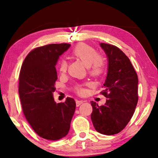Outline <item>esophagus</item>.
I'll list each match as a JSON object with an SVG mask.
<instances>
[{"label": "esophagus", "mask_w": 158, "mask_h": 158, "mask_svg": "<svg viewBox=\"0 0 158 158\" xmlns=\"http://www.w3.org/2000/svg\"><path fill=\"white\" fill-rule=\"evenodd\" d=\"M84 102L82 100H76V105L77 106H79V105H81V104Z\"/></svg>", "instance_id": "1"}]
</instances>
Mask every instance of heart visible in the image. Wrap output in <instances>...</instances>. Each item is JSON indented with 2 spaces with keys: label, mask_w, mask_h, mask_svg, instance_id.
<instances>
[{
  "label": "heart",
  "mask_w": 158,
  "mask_h": 158,
  "mask_svg": "<svg viewBox=\"0 0 158 158\" xmlns=\"http://www.w3.org/2000/svg\"><path fill=\"white\" fill-rule=\"evenodd\" d=\"M73 57L81 61L87 67L89 73L93 77H99L105 72L106 62L105 58L101 55L98 54L96 50L93 47L85 43H79L74 47L71 52ZM68 64L65 60H60L58 63V69L60 73H65ZM78 94H83L84 90L80 85H77L74 88Z\"/></svg>",
  "instance_id": "1"
}]
</instances>
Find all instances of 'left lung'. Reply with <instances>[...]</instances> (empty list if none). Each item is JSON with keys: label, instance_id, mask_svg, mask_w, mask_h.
<instances>
[{"label": "left lung", "instance_id": "8db88e82", "mask_svg": "<svg viewBox=\"0 0 158 158\" xmlns=\"http://www.w3.org/2000/svg\"><path fill=\"white\" fill-rule=\"evenodd\" d=\"M108 57V73L104 90L108 98L104 105L91 101V120L96 131L113 135L124 129L132 118L138 102V77L130 60L114 45L101 43Z\"/></svg>", "mask_w": 158, "mask_h": 158}]
</instances>
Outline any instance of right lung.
Wrapping results in <instances>:
<instances>
[{"mask_svg":"<svg viewBox=\"0 0 158 158\" xmlns=\"http://www.w3.org/2000/svg\"><path fill=\"white\" fill-rule=\"evenodd\" d=\"M67 43L50 44L35 48L21 65L19 94L23 114L35 132L48 140L56 141L68 135L75 111L73 98L56 103L53 97L57 73L55 65Z\"/></svg>","mask_w":158,"mask_h":158,"instance_id":"right-lung-1","label":"right lung"}]
</instances>
